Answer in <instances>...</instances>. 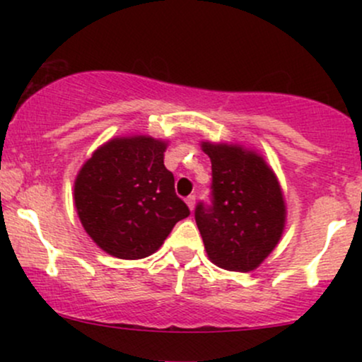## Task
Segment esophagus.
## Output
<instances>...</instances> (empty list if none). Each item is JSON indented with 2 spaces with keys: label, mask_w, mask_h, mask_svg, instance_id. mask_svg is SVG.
<instances>
[{
  "label": "esophagus",
  "mask_w": 362,
  "mask_h": 362,
  "mask_svg": "<svg viewBox=\"0 0 362 362\" xmlns=\"http://www.w3.org/2000/svg\"><path fill=\"white\" fill-rule=\"evenodd\" d=\"M185 202H187V206H189V209L194 211V207H195V195H189V197L185 199Z\"/></svg>",
  "instance_id": "esophagus-1"
}]
</instances>
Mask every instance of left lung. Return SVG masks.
<instances>
[{"label":"left lung","instance_id":"left-lung-1","mask_svg":"<svg viewBox=\"0 0 362 362\" xmlns=\"http://www.w3.org/2000/svg\"><path fill=\"white\" fill-rule=\"evenodd\" d=\"M211 158V206L199 202L195 223L207 257L235 272L257 269L279 243L286 204L276 173L260 155L238 144L202 143Z\"/></svg>","mask_w":362,"mask_h":362}]
</instances>
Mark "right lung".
Instances as JSON below:
<instances>
[{
    "instance_id": "add662e5",
    "label": "right lung",
    "mask_w": 362,
    "mask_h": 362,
    "mask_svg": "<svg viewBox=\"0 0 362 362\" xmlns=\"http://www.w3.org/2000/svg\"><path fill=\"white\" fill-rule=\"evenodd\" d=\"M165 141L114 138L91 155L74 180V206L85 231L117 259L155 253L190 214L163 163Z\"/></svg>"
}]
</instances>
